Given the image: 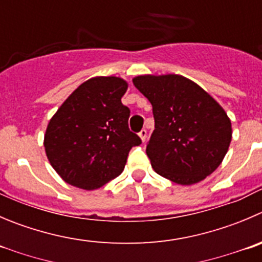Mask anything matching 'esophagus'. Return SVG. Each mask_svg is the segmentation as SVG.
I'll use <instances>...</instances> for the list:
<instances>
[{
  "label": "esophagus",
  "instance_id": "esophagus-1",
  "mask_svg": "<svg viewBox=\"0 0 262 262\" xmlns=\"http://www.w3.org/2000/svg\"><path fill=\"white\" fill-rule=\"evenodd\" d=\"M139 136H140V139L144 141L146 140V136H148V133H146V129H141L140 133H139Z\"/></svg>",
  "mask_w": 262,
  "mask_h": 262
}]
</instances>
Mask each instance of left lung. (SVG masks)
Instances as JSON below:
<instances>
[{"instance_id":"left-lung-1","label":"left lung","mask_w":262,"mask_h":262,"mask_svg":"<svg viewBox=\"0 0 262 262\" xmlns=\"http://www.w3.org/2000/svg\"><path fill=\"white\" fill-rule=\"evenodd\" d=\"M133 82L153 106L146 154L154 171L180 185L211 175L231 141V122L217 101L179 74H148Z\"/></svg>"}]
</instances>
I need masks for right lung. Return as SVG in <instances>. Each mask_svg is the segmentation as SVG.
<instances>
[{"instance_id": "add662e5", "label": "right lung", "mask_w": 262, "mask_h": 262, "mask_svg": "<svg viewBox=\"0 0 262 262\" xmlns=\"http://www.w3.org/2000/svg\"><path fill=\"white\" fill-rule=\"evenodd\" d=\"M127 82L95 77L83 82L49 122L45 150L66 183L94 190L122 173L141 139L128 128L129 109L121 101Z\"/></svg>"}]
</instances>
